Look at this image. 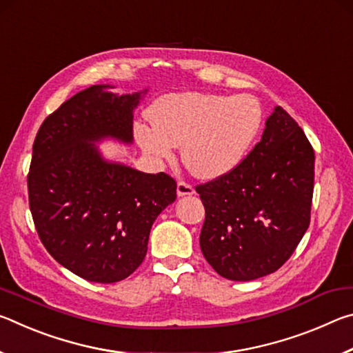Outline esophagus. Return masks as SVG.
I'll return each mask as SVG.
<instances>
[{
  "mask_svg": "<svg viewBox=\"0 0 353 353\" xmlns=\"http://www.w3.org/2000/svg\"><path fill=\"white\" fill-rule=\"evenodd\" d=\"M191 194H194V188L191 187L190 183H187V182H179L177 183V196H191Z\"/></svg>",
  "mask_w": 353,
  "mask_h": 353,
  "instance_id": "esophagus-1",
  "label": "esophagus"
}]
</instances>
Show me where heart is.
Instances as JSON below:
<instances>
[{
	"instance_id": "obj_1",
	"label": "heart",
	"mask_w": 353,
	"mask_h": 353,
	"mask_svg": "<svg viewBox=\"0 0 353 353\" xmlns=\"http://www.w3.org/2000/svg\"><path fill=\"white\" fill-rule=\"evenodd\" d=\"M154 126L137 124L135 139L149 157L172 160L182 145L187 168L201 179L229 174L246 159L263 123L250 94L182 92L160 98L151 109Z\"/></svg>"
}]
</instances>
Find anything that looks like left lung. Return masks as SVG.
I'll return each mask as SVG.
<instances>
[{"instance_id": "obj_1", "label": "left lung", "mask_w": 353, "mask_h": 353, "mask_svg": "<svg viewBox=\"0 0 353 353\" xmlns=\"http://www.w3.org/2000/svg\"><path fill=\"white\" fill-rule=\"evenodd\" d=\"M313 185V148L277 105L243 163L196 187L205 207L199 236L205 260L236 282L277 271L308 229Z\"/></svg>"}]
</instances>
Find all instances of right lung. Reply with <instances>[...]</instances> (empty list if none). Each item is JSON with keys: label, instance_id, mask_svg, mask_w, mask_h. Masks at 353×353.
<instances>
[{"label": "right lung", "instance_id": "1", "mask_svg": "<svg viewBox=\"0 0 353 353\" xmlns=\"http://www.w3.org/2000/svg\"><path fill=\"white\" fill-rule=\"evenodd\" d=\"M92 85L52 112L32 146L29 208L52 259L97 283L129 277L148 250L155 218L176 201V181L109 162L98 143L134 141V110L141 94Z\"/></svg>", "mask_w": 353, "mask_h": 353}]
</instances>
